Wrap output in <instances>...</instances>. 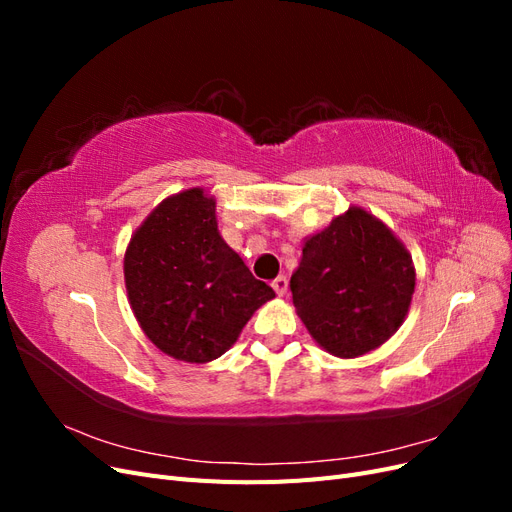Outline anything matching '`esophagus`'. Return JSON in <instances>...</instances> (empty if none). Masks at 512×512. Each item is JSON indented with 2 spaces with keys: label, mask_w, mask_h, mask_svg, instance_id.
<instances>
[{
  "label": "esophagus",
  "mask_w": 512,
  "mask_h": 512,
  "mask_svg": "<svg viewBox=\"0 0 512 512\" xmlns=\"http://www.w3.org/2000/svg\"><path fill=\"white\" fill-rule=\"evenodd\" d=\"M271 286H273V290L280 294V297H284V294L288 292V280L284 275H280V277H275V280L271 282Z\"/></svg>",
  "instance_id": "esophagus-1"
}]
</instances>
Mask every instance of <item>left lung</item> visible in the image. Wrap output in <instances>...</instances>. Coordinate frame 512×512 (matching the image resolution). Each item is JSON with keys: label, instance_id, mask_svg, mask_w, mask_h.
I'll return each instance as SVG.
<instances>
[{"label": "left lung", "instance_id": "left-lung-1", "mask_svg": "<svg viewBox=\"0 0 512 512\" xmlns=\"http://www.w3.org/2000/svg\"><path fill=\"white\" fill-rule=\"evenodd\" d=\"M292 303L316 342L342 359L382 346L404 322L414 267L393 232L350 207L303 247Z\"/></svg>", "mask_w": 512, "mask_h": 512}]
</instances>
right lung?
<instances>
[{
  "label": "right lung",
  "instance_id": "obj_1",
  "mask_svg": "<svg viewBox=\"0 0 512 512\" xmlns=\"http://www.w3.org/2000/svg\"><path fill=\"white\" fill-rule=\"evenodd\" d=\"M123 273L145 335L188 363L218 359L275 297L220 237L215 200L200 188L166 198L149 215L128 245Z\"/></svg>",
  "mask_w": 512,
  "mask_h": 512
}]
</instances>
